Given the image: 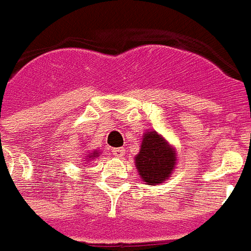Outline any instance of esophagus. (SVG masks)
Segmentation results:
<instances>
[{"mask_svg":"<svg viewBox=\"0 0 251 251\" xmlns=\"http://www.w3.org/2000/svg\"><path fill=\"white\" fill-rule=\"evenodd\" d=\"M124 151H126V150H124V148H122V147L113 148V150H112L113 156H115V158H123V156H124Z\"/></svg>","mask_w":251,"mask_h":251,"instance_id":"esophagus-1","label":"esophagus"}]
</instances>
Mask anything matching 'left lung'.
Masks as SVG:
<instances>
[{
    "label": "left lung",
    "mask_w": 251,
    "mask_h": 251,
    "mask_svg": "<svg viewBox=\"0 0 251 251\" xmlns=\"http://www.w3.org/2000/svg\"><path fill=\"white\" fill-rule=\"evenodd\" d=\"M140 176L147 184H159L171 175L176 158L173 147L155 131L143 136L140 152L135 159Z\"/></svg>",
    "instance_id": "left-lung-1"
}]
</instances>
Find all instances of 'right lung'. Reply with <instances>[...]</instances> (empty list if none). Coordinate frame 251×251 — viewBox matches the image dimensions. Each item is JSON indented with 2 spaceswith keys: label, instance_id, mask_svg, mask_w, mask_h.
<instances>
[{
  "label": "right lung",
  "instance_id": "add662e5",
  "mask_svg": "<svg viewBox=\"0 0 251 251\" xmlns=\"http://www.w3.org/2000/svg\"><path fill=\"white\" fill-rule=\"evenodd\" d=\"M96 156H98V153H95V152H93L92 155H91V156H89V158H96Z\"/></svg>",
  "mask_w": 251,
  "mask_h": 251
}]
</instances>
